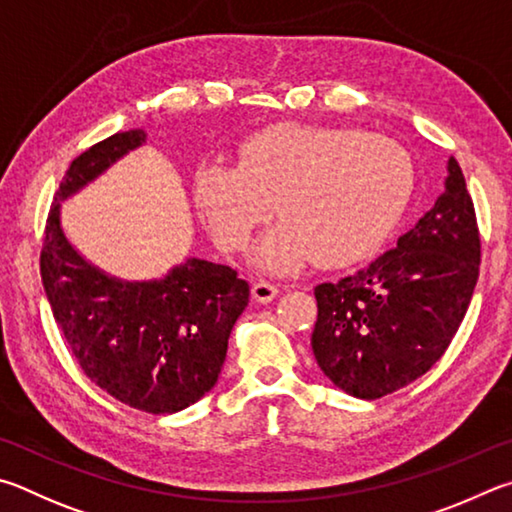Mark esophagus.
<instances>
[{"label":"esophagus","instance_id":"34e87169","mask_svg":"<svg viewBox=\"0 0 512 512\" xmlns=\"http://www.w3.org/2000/svg\"><path fill=\"white\" fill-rule=\"evenodd\" d=\"M279 294V285L270 283V281H256L251 285V297H254L258 303H270L276 299Z\"/></svg>","mask_w":512,"mask_h":512}]
</instances>
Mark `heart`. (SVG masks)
Here are the masks:
<instances>
[{"mask_svg":"<svg viewBox=\"0 0 512 512\" xmlns=\"http://www.w3.org/2000/svg\"><path fill=\"white\" fill-rule=\"evenodd\" d=\"M414 170L407 150L380 134L276 125L240 146V164H204L195 200L227 251H245L274 211L283 220L258 249L270 270L315 256L346 265L382 245L405 211Z\"/></svg>","mask_w":512,"mask_h":512,"instance_id":"1","label":"heart"}]
</instances>
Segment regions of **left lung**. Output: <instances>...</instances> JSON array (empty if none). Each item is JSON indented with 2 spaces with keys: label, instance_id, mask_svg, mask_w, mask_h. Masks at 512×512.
I'll use <instances>...</instances> for the list:
<instances>
[{
  "label": "left lung",
  "instance_id": "8db88e82",
  "mask_svg": "<svg viewBox=\"0 0 512 512\" xmlns=\"http://www.w3.org/2000/svg\"><path fill=\"white\" fill-rule=\"evenodd\" d=\"M481 238L459 161L445 191L398 245L337 283L315 288L312 353L330 380L375 400L441 360L479 279Z\"/></svg>",
  "mask_w": 512,
  "mask_h": 512
}]
</instances>
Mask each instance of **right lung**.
I'll list each match as a JSON object with an SVG mask.
<instances>
[{"label":"right lung","instance_id":"obj_1","mask_svg":"<svg viewBox=\"0 0 512 512\" xmlns=\"http://www.w3.org/2000/svg\"><path fill=\"white\" fill-rule=\"evenodd\" d=\"M146 132H116L71 161L44 227L40 274L53 319L96 387L146 414H175L213 389L231 328L249 303L236 270L188 258L161 281L125 283L69 245L60 200L141 146Z\"/></svg>","mask_w":512,"mask_h":512}]
</instances>
